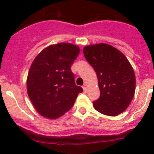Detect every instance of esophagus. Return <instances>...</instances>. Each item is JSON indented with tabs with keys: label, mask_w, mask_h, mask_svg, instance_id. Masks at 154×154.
I'll return each mask as SVG.
<instances>
[{
	"label": "esophagus",
	"mask_w": 154,
	"mask_h": 154,
	"mask_svg": "<svg viewBox=\"0 0 154 154\" xmlns=\"http://www.w3.org/2000/svg\"><path fill=\"white\" fill-rule=\"evenodd\" d=\"M82 89H83V91H84V92H87V91H88V89H87V87H86V85H84V86L83 87H82Z\"/></svg>",
	"instance_id": "1"
}]
</instances>
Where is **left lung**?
<instances>
[{
    "mask_svg": "<svg viewBox=\"0 0 154 154\" xmlns=\"http://www.w3.org/2000/svg\"><path fill=\"white\" fill-rule=\"evenodd\" d=\"M83 53L96 71L100 89V96L93 102L95 109L110 116L124 112L136 89L131 64L117 48L105 43L85 46Z\"/></svg>",
    "mask_w": 154,
    "mask_h": 154,
    "instance_id": "8db88e82",
    "label": "left lung"
}]
</instances>
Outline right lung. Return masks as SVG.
I'll return each instance as SVG.
<instances>
[{"instance_id": "right-lung-1", "label": "right lung", "mask_w": 154, "mask_h": 154, "mask_svg": "<svg viewBox=\"0 0 154 154\" xmlns=\"http://www.w3.org/2000/svg\"><path fill=\"white\" fill-rule=\"evenodd\" d=\"M80 48L71 43L51 45L34 59L28 71L27 91L41 116L55 119L71 109L82 87L75 83L71 65Z\"/></svg>"}]
</instances>
